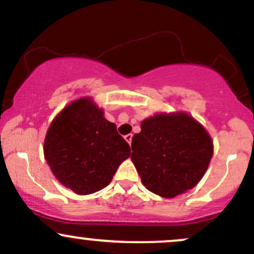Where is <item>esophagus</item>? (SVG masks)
<instances>
[{
  "label": "esophagus",
  "instance_id": "esophagus-1",
  "mask_svg": "<svg viewBox=\"0 0 254 254\" xmlns=\"http://www.w3.org/2000/svg\"><path fill=\"white\" fill-rule=\"evenodd\" d=\"M124 138H125V141L127 142V143L131 144V141H132V133H127V135L124 136Z\"/></svg>",
  "mask_w": 254,
  "mask_h": 254
}]
</instances>
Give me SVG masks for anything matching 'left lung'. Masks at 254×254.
<instances>
[{
	"label": "left lung",
	"instance_id": "1",
	"mask_svg": "<svg viewBox=\"0 0 254 254\" xmlns=\"http://www.w3.org/2000/svg\"><path fill=\"white\" fill-rule=\"evenodd\" d=\"M131 160L142 184L172 198L194 188L214 153L205 129L185 113L157 115L142 122L131 142Z\"/></svg>",
	"mask_w": 254,
	"mask_h": 254
}]
</instances>
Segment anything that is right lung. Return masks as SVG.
Segmentation results:
<instances>
[{
	"mask_svg": "<svg viewBox=\"0 0 254 254\" xmlns=\"http://www.w3.org/2000/svg\"><path fill=\"white\" fill-rule=\"evenodd\" d=\"M130 153L116 124L87 98L68 105L54 119L44 143L52 173L77 194L106 188Z\"/></svg>",
	"mask_w": 254,
	"mask_h": 254,
	"instance_id": "obj_1",
	"label": "right lung"
}]
</instances>
